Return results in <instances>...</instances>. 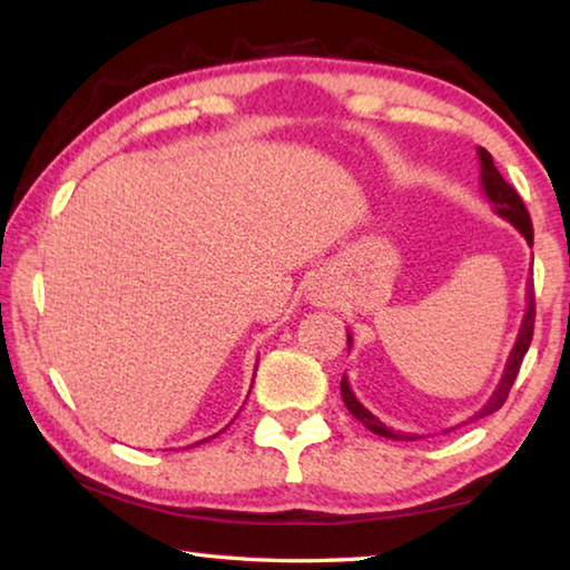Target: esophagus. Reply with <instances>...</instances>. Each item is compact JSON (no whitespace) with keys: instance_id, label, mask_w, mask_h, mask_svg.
I'll use <instances>...</instances> for the list:
<instances>
[{"instance_id":"34e87169","label":"esophagus","mask_w":570,"mask_h":570,"mask_svg":"<svg viewBox=\"0 0 570 570\" xmlns=\"http://www.w3.org/2000/svg\"><path fill=\"white\" fill-rule=\"evenodd\" d=\"M306 302L312 306H322V308H330L334 306L336 302H340V288L334 286V282L330 276H316L308 282L306 286Z\"/></svg>"}]
</instances>
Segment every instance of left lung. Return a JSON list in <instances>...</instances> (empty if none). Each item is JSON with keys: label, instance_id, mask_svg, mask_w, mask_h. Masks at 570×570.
<instances>
[{"label": "left lung", "instance_id": "8db88e82", "mask_svg": "<svg viewBox=\"0 0 570 570\" xmlns=\"http://www.w3.org/2000/svg\"><path fill=\"white\" fill-rule=\"evenodd\" d=\"M478 158H480V186L482 193H485V198L493 204V210L500 216L505 218L508 224H513L528 244H533V224H530V216H528V208L520 196L515 193V188L505 183V178L500 176L493 156L485 148H478ZM533 322H535V296H533V268H530V276H528V284H525V314H523V324H520V332H518V340L513 344V350H510V356L505 362V372L503 377H500L495 392L490 394L488 402L482 404V407L468 417L472 420H480V417H488V414L498 412L503 407L505 400H508V392L513 387V382L520 372V364H523V356L530 346V340H533ZM346 344L352 346V334L346 332ZM342 400L346 404V410H350L356 420H360L366 430L374 432V435H382V438H390V440H417V435H404V432H394L392 428H387L380 417H374V414L364 407V404L356 400V394L350 387V380H346V374L342 377Z\"/></svg>", "mask_w": 570, "mask_h": 570}]
</instances>
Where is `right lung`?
I'll return each mask as SVG.
<instances>
[{
    "mask_svg": "<svg viewBox=\"0 0 570 570\" xmlns=\"http://www.w3.org/2000/svg\"><path fill=\"white\" fill-rule=\"evenodd\" d=\"M214 438H216V435H214ZM206 440H210V438H206ZM206 440H198V442H196V445H200V442H206Z\"/></svg>",
    "mask_w": 570,
    "mask_h": 570,
    "instance_id": "1",
    "label": "right lung"
}]
</instances>
